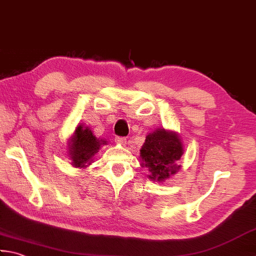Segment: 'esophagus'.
Instances as JSON below:
<instances>
[{
  "mask_svg": "<svg viewBox=\"0 0 256 256\" xmlns=\"http://www.w3.org/2000/svg\"><path fill=\"white\" fill-rule=\"evenodd\" d=\"M114 142L119 144H124L127 142V139H126V137H116Z\"/></svg>",
  "mask_w": 256,
  "mask_h": 256,
  "instance_id": "1",
  "label": "esophagus"
}]
</instances>
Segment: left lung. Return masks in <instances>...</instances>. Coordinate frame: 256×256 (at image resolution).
Listing matches in <instances>:
<instances>
[{
	"label": "left lung",
	"mask_w": 256,
	"mask_h": 256,
	"mask_svg": "<svg viewBox=\"0 0 256 256\" xmlns=\"http://www.w3.org/2000/svg\"><path fill=\"white\" fill-rule=\"evenodd\" d=\"M184 154V147L176 132L158 128L147 134L140 149L142 166L147 167L152 180L164 182L180 170L177 162Z\"/></svg>",
	"instance_id": "8db88e82"
}]
</instances>
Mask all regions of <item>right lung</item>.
Returning <instances> with one entry per match:
<instances>
[{"instance_id": "right-lung-1", "label": "right lung", "mask_w": 256, "mask_h": 256, "mask_svg": "<svg viewBox=\"0 0 256 256\" xmlns=\"http://www.w3.org/2000/svg\"><path fill=\"white\" fill-rule=\"evenodd\" d=\"M106 144L107 142L104 139L96 138L89 127L78 124L74 136L69 140L68 155L71 159L72 166L84 168L90 165L94 155L99 152L101 144Z\"/></svg>"}]
</instances>
